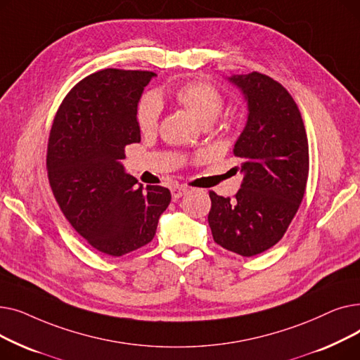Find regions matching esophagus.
I'll return each instance as SVG.
<instances>
[{
    "label": "esophagus",
    "mask_w": 360,
    "mask_h": 360,
    "mask_svg": "<svg viewBox=\"0 0 360 360\" xmlns=\"http://www.w3.org/2000/svg\"><path fill=\"white\" fill-rule=\"evenodd\" d=\"M170 193H172V200L176 201V200H179L182 195H185L188 193V188L186 186H174L172 190H170Z\"/></svg>",
    "instance_id": "esophagus-1"
}]
</instances>
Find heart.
I'll use <instances>...</instances> for the list:
<instances>
[{"mask_svg": "<svg viewBox=\"0 0 360 360\" xmlns=\"http://www.w3.org/2000/svg\"><path fill=\"white\" fill-rule=\"evenodd\" d=\"M175 99L184 105L204 125L213 122L223 109L221 93L212 84L204 82L185 83L175 90ZM160 101L155 94H146L137 108V121L143 132L158 128L160 118Z\"/></svg>", "mask_w": 360, "mask_h": 360, "instance_id": "obj_1", "label": "heart"}]
</instances>
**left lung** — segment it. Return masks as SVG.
Segmentation results:
<instances>
[{
	"label": "left lung",
	"instance_id": "obj_1",
	"mask_svg": "<svg viewBox=\"0 0 360 360\" xmlns=\"http://www.w3.org/2000/svg\"><path fill=\"white\" fill-rule=\"evenodd\" d=\"M228 80L248 117L233 155L243 181L235 200L210 191L209 224L216 243L242 257L271 248L288 231L305 194L309 153L300 112L289 91L257 71Z\"/></svg>",
	"mask_w": 360,
	"mask_h": 360
}]
</instances>
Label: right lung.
I'll use <instances>...</instances> for the list:
<instances>
[{"label":"right lung","instance_id":"right-lung-1","mask_svg":"<svg viewBox=\"0 0 360 360\" xmlns=\"http://www.w3.org/2000/svg\"><path fill=\"white\" fill-rule=\"evenodd\" d=\"M151 71L106 68L67 94L56 112L46 167L53 197L93 248L121 257L156 235L170 191L144 190L125 172V146L140 143L137 108Z\"/></svg>","mask_w":360,"mask_h":360}]
</instances>
